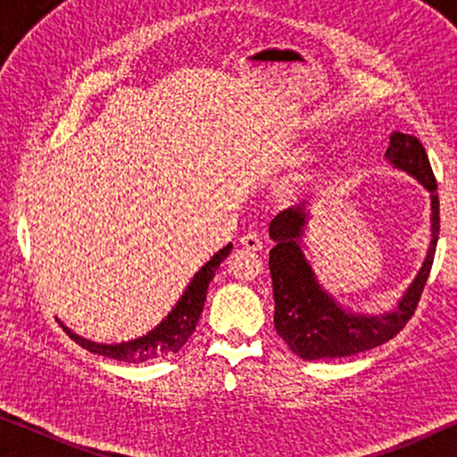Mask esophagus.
<instances>
[{
    "label": "esophagus",
    "instance_id": "esophagus-1",
    "mask_svg": "<svg viewBox=\"0 0 457 457\" xmlns=\"http://www.w3.org/2000/svg\"><path fill=\"white\" fill-rule=\"evenodd\" d=\"M239 245L243 249H247V252H260V249L264 247V243H262L258 233H245L239 239Z\"/></svg>",
    "mask_w": 457,
    "mask_h": 457
}]
</instances>
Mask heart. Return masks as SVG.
<instances>
[{
  "instance_id": "obj_1",
  "label": "heart",
  "mask_w": 457,
  "mask_h": 457,
  "mask_svg": "<svg viewBox=\"0 0 457 457\" xmlns=\"http://www.w3.org/2000/svg\"><path fill=\"white\" fill-rule=\"evenodd\" d=\"M310 158V149L305 147H297L295 152H291V162H295V164H299V162H305Z\"/></svg>"
}]
</instances>
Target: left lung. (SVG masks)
<instances>
[{"instance_id":"8db88e82","label":"left lung","mask_w":457,"mask_h":457,"mask_svg":"<svg viewBox=\"0 0 457 457\" xmlns=\"http://www.w3.org/2000/svg\"><path fill=\"white\" fill-rule=\"evenodd\" d=\"M385 155L391 164L410 172L430 191L433 239H430L427 260L395 312L380 316L352 314V312L341 310L335 299L322 291L297 245L305 224V205L280 212L270 222L274 247L270 249V262H268L274 293V328L299 358H347V355L383 345L410 322L420 302L424 285L433 268L441 227L436 179L422 143L414 135L393 133Z\"/></svg>"}]
</instances>
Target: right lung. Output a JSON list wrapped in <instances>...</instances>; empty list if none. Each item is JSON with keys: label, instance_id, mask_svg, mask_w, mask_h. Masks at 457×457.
Wrapping results in <instances>:
<instances>
[{"label": "right lung", "instance_id": "right-lung-1", "mask_svg": "<svg viewBox=\"0 0 457 457\" xmlns=\"http://www.w3.org/2000/svg\"><path fill=\"white\" fill-rule=\"evenodd\" d=\"M233 249V243H228L227 247H222L202 270H199L193 280L187 287L183 297L179 299L177 308H172L164 320L155 327L152 333L145 337H139L135 341L118 343V345H102V343L87 341L83 337L74 335L71 328H66L62 324V328L66 330L68 337L72 341H77L80 347L89 349V352L97 355H105V358L118 360V361H129V364H137V361H147L154 358H166V355H174L180 352V347L185 345L187 339L195 333L197 320L202 316L205 295H208V285L214 278L218 266L222 264V260L227 258Z\"/></svg>", "mask_w": 457, "mask_h": 457}]
</instances>
